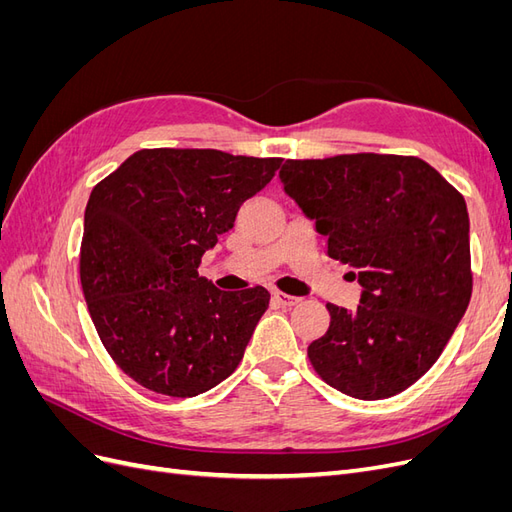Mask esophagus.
<instances>
[{"mask_svg": "<svg viewBox=\"0 0 512 512\" xmlns=\"http://www.w3.org/2000/svg\"><path fill=\"white\" fill-rule=\"evenodd\" d=\"M273 299L284 307H292V305H297L301 301L299 297H292V294H286V292H280V290L273 292Z\"/></svg>", "mask_w": 512, "mask_h": 512, "instance_id": "esophagus-1", "label": "esophagus"}]
</instances>
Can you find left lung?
<instances>
[{
	"instance_id": "1",
	"label": "left lung",
	"mask_w": 512,
	"mask_h": 512,
	"mask_svg": "<svg viewBox=\"0 0 512 512\" xmlns=\"http://www.w3.org/2000/svg\"><path fill=\"white\" fill-rule=\"evenodd\" d=\"M280 179L363 286L356 312L327 303L329 331L309 344V363L356 399L406 391L438 361L472 297L466 200L414 156L286 160Z\"/></svg>"
}]
</instances>
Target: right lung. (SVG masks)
<instances>
[{"instance_id": "right-lung-1", "label": "right lung", "mask_w": 512, "mask_h": 512, "mask_svg": "<svg viewBox=\"0 0 512 512\" xmlns=\"http://www.w3.org/2000/svg\"><path fill=\"white\" fill-rule=\"evenodd\" d=\"M280 164L218 149H141L91 190L87 309L106 352L145 389L194 397L241 363L271 294L224 292L198 265Z\"/></svg>"}]
</instances>
